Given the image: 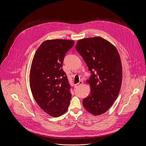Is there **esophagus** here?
I'll return each mask as SVG.
<instances>
[{"label": "esophagus", "mask_w": 146, "mask_h": 146, "mask_svg": "<svg viewBox=\"0 0 146 146\" xmlns=\"http://www.w3.org/2000/svg\"><path fill=\"white\" fill-rule=\"evenodd\" d=\"M82 84H83V81H82V80H81V81H80V82H79L78 83L75 84V86H76V87H79V86H81Z\"/></svg>", "instance_id": "34e87169"}]
</instances>
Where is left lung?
I'll return each mask as SVG.
<instances>
[{"instance_id": "8db88e82", "label": "left lung", "mask_w": 146, "mask_h": 146, "mask_svg": "<svg viewBox=\"0 0 146 146\" xmlns=\"http://www.w3.org/2000/svg\"><path fill=\"white\" fill-rule=\"evenodd\" d=\"M76 48L91 75V92L83 99L85 110L94 115L105 113L116 100L122 82V66L116 48L101 37L79 40Z\"/></svg>"}]
</instances>
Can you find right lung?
Returning <instances> with one entry per match:
<instances>
[{
	"label": "right lung",
	"instance_id": "right-lung-1",
	"mask_svg": "<svg viewBox=\"0 0 146 146\" xmlns=\"http://www.w3.org/2000/svg\"><path fill=\"white\" fill-rule=\"evenodd\" d=\"M70 40L53 39L43 42L34 56L30 73L32 94L38 105L53 117L68 110L72 87L62 67L66 53L74 45Z\"/></svg>",
	"mask_w": 146,
	"mask_h": 146
}]
</instances>
